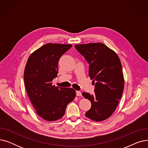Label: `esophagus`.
<instances>
[{
    "label": "esophagus",
    "mask_w": 148,
    "mask_h": 148,
    "mask_svg": "<svg viewBox=\"0 0 148 148\" xmlns=\"http://www.w3.org/2000/svg\"><path fill=\"white\" fill-rule=\"evenodd\" d=\"M76 95L77 96V97H80V96H82V92H80V91H76Z\"/></svg>",
    "instance_id": "1"
}]
</instances>
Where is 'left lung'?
Returning <instances> with one entry per match:
<instances>
[{
  "label": "left lung",
  "mask_w": 148,
  "mask_h": 148,
  "mask_svg": "<svg viewBox=\"0 0 148 148\" xmlns=\"http://www.w3.org/2000/svg\"><path fill=\"white\" fill-rule=\"evenodd\" d=\"M75 47L89 64V75L95 83L94 95L82 93L92 104L85 115L94 121H103L113 113L122 95L124 79L121 60L113 50L101 42L76 44Z\"/></svg>",
  "instance_id": "1"
}]
</instances>
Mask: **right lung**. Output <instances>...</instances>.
<instances>
[{"mask_svg":"<svg viewBox=\"0 0 148 148\" xmlns=\"http://www.w3.org/2000/svg\"><path fill=\"white\" fill-rule=\"evenodd\" d=\"M71 44L48 43L29 57L24 71L25 88L36 113L43 119L55 121L63 117L67 105L75 97L72 88L56 87L58 62Z\"/></svg>","mask_w":148,"mask_h":148,"instance_id":"obj_1","label":"right lung"}]
</instances>
